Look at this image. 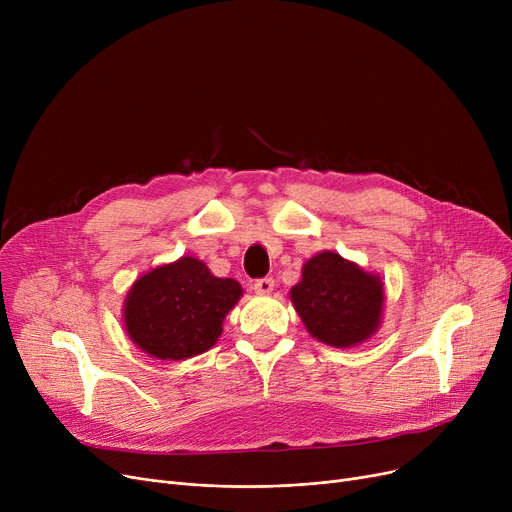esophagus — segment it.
<instances>
[{
  "instance_id": "1",
  "label": "esophagus",
  "mask_w": 512,
  "mask_h": 512,
  "mask_svg": "<svg viewBox=\"0 0 512 512\" xmlns=\"http://www.w3.org/2000/svg\"><path fill=\"white\" fill-rule=\"evenodd\" d=\"M253 290L257 294H270L274 290V278H257L253 282Z\"/></svg>"
}]
</instances>
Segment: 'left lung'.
I'll use <instances>...</instances> for the list:
<instances>
[{
    "label": "left lung",
    "instance_id": "1",
    "mask_svg": "<svg viewBox=\"0 0 512 512\" xmlns=\"http://www.w3.org/2000/svg\"><path fill=\"white\" fill-rule=\"evenodd\" d=\"M313 338L332 346H353L380 326L384 284L344 261L338 253H319L303 267V280L290 290Z\"/></svg>",
    "mask_w": 512,
    "mask_h": 512
}]
</instances>
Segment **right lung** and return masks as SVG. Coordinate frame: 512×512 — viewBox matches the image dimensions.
Instances as JSON below:
<instances>
[{
  "label": "right lung",
  "instance_id": "add662e5",
  "mask_svg": "<svg viewBox=\"0 0 512 512\" xmlns=\"http://www.w3.org/2000/svg\"><path fill=\"white\" fill-rule=\"evenodd\" d=\"M240 294L236 280L215 278L203 261L182 257L132 284L124 303L126 332L151 357H195L220 338Z\"/></svg>",
  "mask_w": 512,
  "mask_h": 512
}]
</instances>
